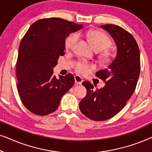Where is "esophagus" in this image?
<instances>
[{
    "mask_svg": "<svg viewBox=\"0 0 152 152\" xmlns=\"http://www.w3.org/2000/svg\"><path fill=\"white\" fill-rule=\"evenodd\" d=\"M83 82V80L82 77H80V76L75 75V82L76 84H81Z\"/></svg>",
    "mask_w": 152,
    "mask_h": 152,
    "instance_id": "esophagus-1",
    "label": "esophagus"
}]
</instances>
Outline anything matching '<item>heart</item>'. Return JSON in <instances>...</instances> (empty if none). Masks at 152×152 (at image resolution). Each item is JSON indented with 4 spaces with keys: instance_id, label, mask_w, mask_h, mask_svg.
Instances as JSON below:
<instances>
[{
    "instance_id": "1",
    "label": "heart",
    "mask_w": 152,
    "mask_h": 152,
    "mask_svg": "<svg viewBox=\"0 0 152 152\" xmlns=\"http://www.w3.org/2000/svg\"><path fill=\"white\" fill-rule=\"evenodd\" d=\"M89 41L96 51H102L111 44V40L107 34L99 31H90L86 34ZM78 40V35L76 34H71L66 39L65 48L67 50H70L74 48L77 41ZM105 59H109L108 55H105ZM94 68V66L88 62L82 61L77 64L75 71L82 75H87L90 73L91 70Z\"/></svg>"
}]
</instances>
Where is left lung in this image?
<instances>
[{
  "label": "left lung",
  "instance_id": "8db88e82",
  "mask_svg": "<svg viewBox=\"0 0 152 152\" xmlns=\"http://www.w3.org/2000/svg\"><path fill=\"white\" fill-rule=\"evenodd\" d=\"M100 27L113 37L117 54L107 68L95 74L105 82L103 88L94 90L91 82H82L87 94L80 102V111L95 121L111 118L125 107L136 89L140 71V50L134 37L115 25Z\"/></svg>",
  "mask_w": 152,
  "mask_h": 152
}]
</instances>
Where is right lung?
I'll list each match as a JSON object with an SVG mask.
<instances>
[{
  "label": "right lung",
  "mask_w": 152,
  "mask_h": 152,
  "mask_svg": "<svg viewBox=\"0 0 152 152\" xmlns=\"http://www.w3.org/2000/svg\"><path fill=\"white\" fill-rule=\"evenodd\" d=\"M82 28V25L60 18H43L34 22L22 39L16 62V86L22 103L32 113H53L73 86L72 74L57 79L53 75V68L65 54L66 37Z\"/></svg>",
  "instance_id": "right-lung-1"
}]
</instances>
